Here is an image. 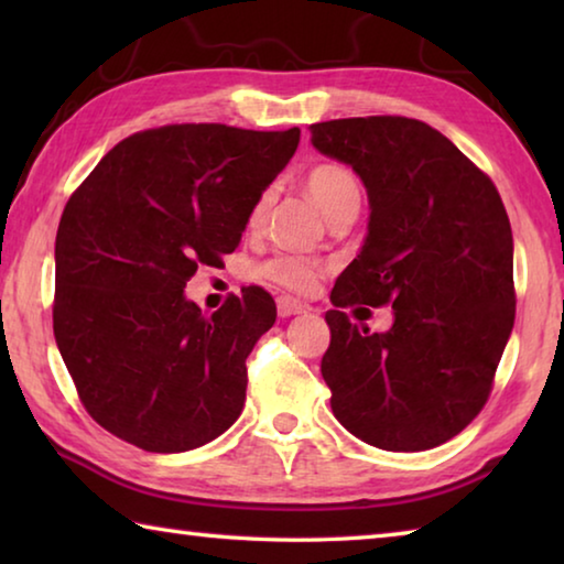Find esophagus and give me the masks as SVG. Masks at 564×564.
I'll use <instances>...</instances> for the list:
<instances>
[{"instance_id": "obj_1", "label": "esophagus", "mask_w": 564, "mask_h": 564, "mask_svg": "<svg viewBox=\"0 0 564 564\" xmlns=\"http://www.w3.org/2000/svg\"><path fill=\"white\" fill-rule=\"evenodd\" d=\"M299 313H305V305L295 299H289V295H281L279 299V316L289 318V316H299Z\"/></svg>"}]
</instances>
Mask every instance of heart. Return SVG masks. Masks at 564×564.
<instances>
[{
  "label": "heart",
  "instance_id": "obj_1",
  "mask_svg": "<svg viewBox=\"0 0 564 564\" xmlns=\"http://www.w3.org/2000/svg\"><path fill=\"white\" fill-rule=\"evenodd\" d=\"M305 188H308L311 198L321 206V212L328 218L333 214H338L340 208L360 204L358 178L343 164L313 166L308 171V176H305ZM265 208H269V194H263L259 202H256V206L251 208V216H248V224L259 226L265 216ZM259 273L263 279L283 285V289L295 293H308L318 281L321 263L301 253H279L273 256L271 261H265Z\"/></svg>",
  "mask_w": 564,
  "mask_h": 564
}]
</instances>
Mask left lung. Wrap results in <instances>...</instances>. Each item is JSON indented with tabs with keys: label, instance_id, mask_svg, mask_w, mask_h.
Returning <instances> with one entry per match:
<instances>
[{
	"label": "left lung",
	"instance_id": "8db88e82",
	"mask_svg": "<svg viewBox=\"0 0 564 564\" xmlns=\"http://www.w3.org/2000/svg\"><path fill=\"white\" fill-rule=\"evenodd\" d=\"M311 144L356 171L370 206L326 313L333 415L380 451H431L480 413L512 333L508 212L492 181L417 119L321 121ZM356 302H390L394 326L350 324L337 308Z\"/></svg>",
	"mask_w": 564,
	"mask_h": 564
}]
</instances>
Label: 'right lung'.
<instances>
[{"mask_svg": "<svg viewBox=\"0 0 564 564\" xmlns=\"http://www.w3.org/2000/svg\"><path fill=\"white\" fill-rule=\"evenodd\" d=\"M301 129L171 123L119 141L56 231L54 336L84 408L149 453L212 443L241 415L246 358L275 323L259 285L212 316L186 299L198 265L241 243Z\"/></svg>", "mask_w": 564, "mask_h": 564, "instance_id": "add662e5", "label": "right lung"}]
</instances>
